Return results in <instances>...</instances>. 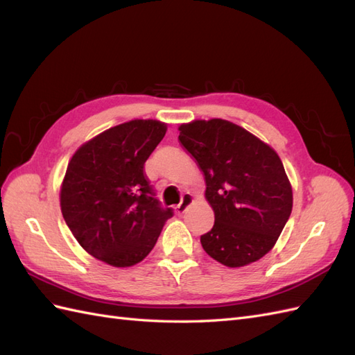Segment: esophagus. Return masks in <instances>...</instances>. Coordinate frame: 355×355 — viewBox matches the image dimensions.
Segmentation results:
<instances>
[{
	"label": "esophagus",
	"mask_w": 355,
	"mask_h": 355,
	"mask_svg": "<svg viewBox=\"0 0 355 355\" xmlns=\"http://www.w3.org/2000/svg\"><path fill=\"white\" fill-rule=\"evenodd\" d=\"M192 201H194V196H192L191 192H185V194L182 196L179 206H176V213L179 214V216H182V214L187 211V209L191 206Z\"/></svg>",
	"instance_id": "1"
}]
</instances>
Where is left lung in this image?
Masks as SVG:
<instances>
[{
    "label": "left lung",
    "instance_id": "left-lung-1",
    "mask_svg": "<svg viewBox=\"0 0 355 355\" xmlns=\"http://www.w3.org/2000/svg\"><path fill=\"white\" fill-rule=\"evenodd\" d=\"M179 141L206 179L214 211L201 245L230 268L259 261L275 245L292 213L293 192L274 149L245 128L220 118L179 125Z\"/></svg>",
    "mask_w": 355,
    "mask_h": 355
}]
</instances>
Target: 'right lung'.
Returning <instances> with one entry per match:
<instances>
[{
  "label": "right lung",
  "instance_id": "add662e5",
  "mask_svg": "<svg viewBox=\"0 0 355 355\" xmlns=\"http://www.w3.org/2000/svg\"><path fill=\"white\" fill-rule=\"evenodd\" d=\"M166 132V123L132 120L94 136L72 155L60 210L75 240L96 259L115 268L139 263L173 216L159 207L144 170Z\"/></svg>",
  "mask_w": 355,
  "mask_h": 355
}]
</instances>
